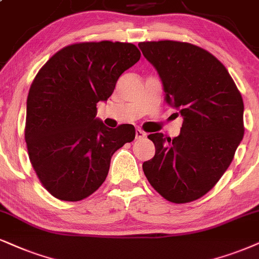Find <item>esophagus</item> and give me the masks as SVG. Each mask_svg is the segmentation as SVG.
<instances>
[{"mask_svg": "<svg viewBox=\"0 0 259 259\" xmlns=\"http://www.w3.org/2000/svg\"><path fill=\"white\" fill-rule=\"evenodd\" d=\"M136 139H142V137L146 136V133L141 129H136Z\"/></svg>", "mask_w": 259, "mask_h": 259, "instance_id": "1", "label": "esophagus"}]
</instances>
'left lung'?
Segmentation results:
<instances>
[{
	"label": "left lung",
	"instance_id": "8db88e82",
	"mask_svg": "<svg viewBox=\"0 0 259 259\" xmlns=\"http://www.w3.org/2000/svg\"><path fill=\"white\" fill-rule=\"evenodd\" d=\"M139 47L161 78L166 103L184 119L175 139L148 136L155 155L143 162V172L167 201H196L220 181L243 140V98L225 65L204 49L173 40Z\"/></svg>",
	"mask_w": 259,
	"mask_h": 259
}]
</instances>
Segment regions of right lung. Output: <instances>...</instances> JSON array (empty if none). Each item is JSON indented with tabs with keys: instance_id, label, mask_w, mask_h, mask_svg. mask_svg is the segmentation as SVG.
Returning <instances> with one entry per match:
<instances>
[{
	"instance_id": "obj_1",
	"label": "right lung",
	"mask_w": 259,
	"mask_h": 259,
	"mask_svg": "<svg viewBox=\"0 0 259 259\" xmlns=\"http://www.w3.org/2000/svg\"><path fill=\"white\" fill-rule=\"evenodd\" d=\"M140 57L132 42H76L57 51L35 75L25 140L29 161L54 197L76 202L97 191L113 153L135 139L132 124L111 129L96 116L97 104L109 99Z\"/></svg>"
}]
</instances>
